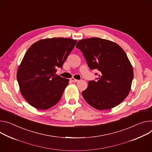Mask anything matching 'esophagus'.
I'll return each mask as SVG.
<instances>
[{
  "label": "esophagus",
  "instance_id": "1",
  "mask_svg": "<svg viewBox=\"0 0 152 152\" xmlns=\"http://www.w3.org/2000/svg\"><path fill=\"white\" fill-rule=\"evenodd\" d=\"M71 80H72V82H78V81H79V80L76 79H75V78H73V77L71 78Z\"/></svg>",
  "mask_w": 152,
  "mask_h": 152
}]
</instances>
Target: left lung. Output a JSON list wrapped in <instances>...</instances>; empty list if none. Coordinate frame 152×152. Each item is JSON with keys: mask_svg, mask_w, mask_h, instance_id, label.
I'll use <instances>...</instances> for the list:
<instances>
[{"mask_svg": "<svg viewBox=\"0 0 152 152\" xmlns=\"http://www.w3.org/2000/svg\"><path fill=\"white\" fill-rule=\"evenodd\" d=\"M76 48L83 53L91 70L99 71L97 80H90L82 92L85 100L98 110L118 105L129 94L133 70L126 53L117 44L99 37L78 41Z\"/></svg>", "mask_w": 152, "mask_h": 152, "instance_id": "obj_1", "label": "left lung"}]
</instances>
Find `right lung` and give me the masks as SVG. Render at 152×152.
Segmentation results:
<instances>
[{
    "label": "right lung",
    "mask_w": 152,
    "mask_h": 152,
    "mask_svg": "<svg viewBox=\"0 0 152 152\" xmlns=\"http://www.w3.org/2000/svg\"><path fill=\"white\" fill-rule=\"evenodd\" d=\"M77 42L68 38L40 40L26 52L18 68L17 80L21 94L31 106L47 110L61 99L69 80L55 73Z\"/></svg>",
    "instance_id": "obj_1"
}]
</instances>
